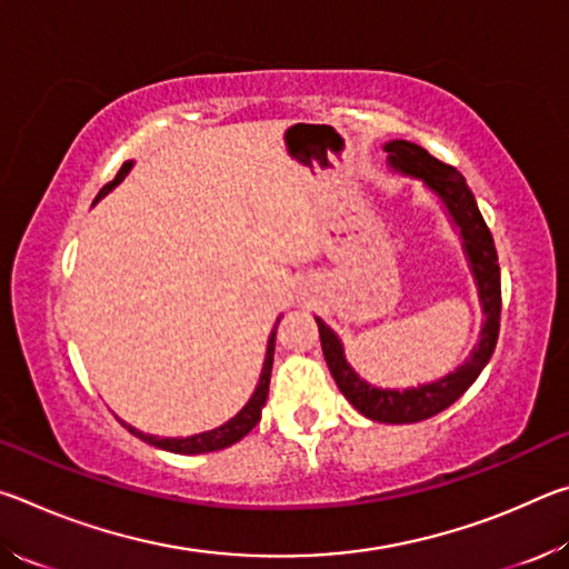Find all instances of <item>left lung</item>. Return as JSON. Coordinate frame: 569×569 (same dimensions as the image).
<instances>
[{
	"label": "left lung",
	"mask_w": 569,
	"mask_h": 569,
	"mask_svg": "<svg viewBox=\"0 0 569 569\" xmlns=\"http://www.w3.org/2000/svg\"><path fill=\"white\" fill-rule=\"evenodd\" d=\"M383 150L389 152V160L393 168L401 172H409L413 178H421L431 190L439 192L441 200H445L447 208L451 210L457 226L461 228V238H465L471 271L477 276L481 306H485V313H487V323H485V331H481L479 349L469 356V361L465 366H459L455 373H449L447 379H441L437 383H427V387H419V389H409V391L373 389L366 381H361L351 371V366L346 363L343 349L339 339L333 336V331L321 319H316V323H319L326 363H329L331 377L336 383H339L343 397L349 399L353 407L363 413V417H369L373 421L411 423V421H423L435 417L439 411H445L471 387V383L477 381V377L487 366L489 356L495 353V346H497L499 316H502V283H499L495 238L489 233L485 218H481L477 208V200L471 196L467 180L461 178V172L455 166H447V162L437 160L435 156H429L427 150L407 140H393Z\"/></svg>",
	"instance_id": "8db88e82"
}]
</instances>
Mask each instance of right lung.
<instances>
[{
  "label": "right lung",
  "mask_w": 569,
  "mask_h": 569,
  "mask_svg": "<svg viewBox=\"0 0 569 569\" xmlns=\"http://www.w3.org/2000/svg\"><path fill=\"white\" fill-rule=\"evenodd\" d=\"M132 168V162H122V168L118 170V176H114L108 186H104L98 192V200L104 196V192H110L118 182L128 176V170ZM273 349H276V331L271 333V339H268V351H266V363H263V371H261V381H258V387L253 391V397L246 403L243 409H240L233 419L223 427H218L213 431H206V435H196V437H186V439H158V437H150V435H142V431L128 427V423L122 421V427H128L134 437H140L142 441H148V445L158 447V449H166V451H176V455H203V451H218V449H226L230 445H236V441L243 439L250 429L256 427L258 421H261V409L268 399V383H271V369H273Z\"/></svg>",
  "instance_id": "right-lung-1"
}]
</instances>
